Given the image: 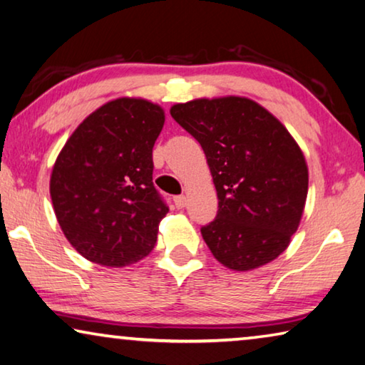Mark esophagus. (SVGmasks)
<instances>
[{
	"instance_id": "obj_1",
	"label": "esophagus",
	"mask_w": 365,
	"mask_h": 365,
	"mask_svg": "<svg viewBox=\"0 0 365 365\" xmlns=\"http://www.w3.org/2000/svg\"><path fill=\"white\" fill-rule=\"evenodd\" d=\"M173 203H175L178 210H182V207H185V205H187V198H185L183 195H178V196H175V198H173Z\"/></svg>"
}]
</instances>
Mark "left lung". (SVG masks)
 <instances>
[{
	"label": "left lung",
	"mask_w": 365,
	"mask_h": 365,
	"mask_svg": "<svg viewBox=\"0 0 365 365\" xmlns=\"http://www.w3.org/2000/svg\"><path fill=\"white\" fill-rule=\"evenodd\" d=\"M170 115L201 144L212 173L217 214L201 234L214 258L248 271L279 257L299 227L309 190L294 138L245 97L177 103Z\"/></svg>",
	"instance_id": "1"
}]
</instances>
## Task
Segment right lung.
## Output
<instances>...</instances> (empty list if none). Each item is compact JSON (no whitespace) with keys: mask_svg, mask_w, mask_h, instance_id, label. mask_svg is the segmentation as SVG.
<instances>
[{"mask_svg":"<svg viewBox=\"0 0 365 365\" xmlns=\"http://www.w3.org/2000/svg\"><path fill=\"white\" fill-rule=\"evenodd\" d=\"M164 110L117 99L91 113L55 162L50 195L58 224L89 262L121 268L153 250L169 206L153 183V148Z\"/></svg>","mask_w":365,"mask_h":365,"instance_id":"add662e5","label":"right lung"}]
</instances>
